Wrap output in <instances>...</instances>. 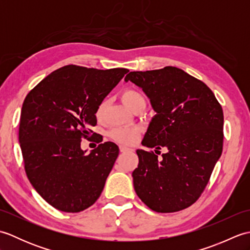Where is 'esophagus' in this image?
Returning a JSON list of instances; mask_svg holds the SVG:
<instances>
[{
	"instance_id": "obj_1",
	"label": "esophagus",
	"mask_w": 250,
	"mask_h": 250,
	"mask_svg": "<svg viewBox=\"0 0 250 250\" xmlns=\"http://www.w3.org/2000/svg\"><path fill=\"white\" fill-rule=\"evenodd\" d=\"M119 148H120V151H121V152H125V151H131V150H132L131 148L125 147V146H122V145H121Z\"/></svg>"
}]
</instances>
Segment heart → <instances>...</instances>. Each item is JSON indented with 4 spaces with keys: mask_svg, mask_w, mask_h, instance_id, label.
I'll return each instance as SVG.
<instances>
[{
    "mask_svg": "<svg viewBox=\"0 0 250 250\" xmlns=\"http://www.w3.org/2000/svg\"><path fill=\"white\" fill-rule=\"evenodd\" d=\"M122 101L131 109L137 103H145V99L143 95L134 89H126L122 92ZM105 102H102L97 109V116L101 117L105 109ZM110 137L115 142L124 145H132L139 139V130L132 126H125V128H116L110 131Z\"/></svg>",
    "mask_w": 250,
    "mask_h": 250,
    "instance_id": "b5f03b06",
    "label": "heart"
}]
</instances>
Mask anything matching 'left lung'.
I'll use <instances>...</instances> for the list:
<instances>
[{"mask_svg": "<svg viewBox=\"0 0 250 250\" xmlns=\"http://www.w3.org/2000/svg\"><path fill=\"white\" fill-rule=\"evenodd\" d=\"M125 81L142 88L157 113L143 146L167 150L161 159L153 151L136 150L135 192L157 213L187 208L200 198L221 156V105L203 82L175 66L130 72Z\"/></svg>", "mask_w": 250, "mask_h": 250, "instance_id": "8db88e82", "label": "left lung"}]
</instances>
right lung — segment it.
<instances>
[{
  "label": "right lung",
  "instance_id": "1",
  "mask_svg": "<svg viewBox=\"0 0 250 250\" xmlns=\"http://www.w3.org/2000/svg\"><path fill=\"white\" fill-rule=\"evenodd\" d=\"M128 72L66 65L25 97L19 125L24 169L37 193L55 208L78 213L102 193L119 148L105 142L86 155L81 143L97 125L99 105Z\"/></svg>",
  "mask_w": 250,
  "mask_h": 250
}]
</instances>
